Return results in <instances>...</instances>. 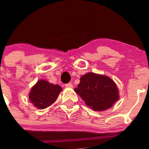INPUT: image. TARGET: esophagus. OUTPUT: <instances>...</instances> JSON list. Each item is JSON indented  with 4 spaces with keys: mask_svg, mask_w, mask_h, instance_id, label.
I'll return each instance as SVG.
<instances>
[{
    "mask_svg": "<svg viewBox=\"0 0 149 149\" xmlns=\"http://www.w3.org/2000/svg\"><path fill=\"white\" fill-rule=\"evenodd\" d=\"M65 87L69 88V89H71V88H73V84H72L71 83H68L67 84H65Z\"/></svg>",
    "mask_w": 149,
    "mask_h": 149,
    "instance_id": "esophagus-1",
    "label": "esophagus"
}]
</instances>
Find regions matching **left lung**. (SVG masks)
<instances>
[{
  "label": "left lung",
  "instance_id": "1",
  "mask_svg": "<svg viewBox=\"0 0 149 149\" xmlns=\"http://www.w3.org/2000/svg\"><path fill=\"white\" fill-rule=\"evenodd\" d=\"M74 91L87 106L95 111L109 109L119 99V89L113 80L92 72L81 77L80 83Z\"/></svg>",
  "mask_w": 149,
  "mask_h": 149
}]
</instances>
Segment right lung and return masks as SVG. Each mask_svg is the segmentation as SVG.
I'll return each instance as SVG.
<instances>
[{"label": "right lung", "mask_w": 149, "mask_h": 149, "mask_svg": "<svg viewBox=\"0 0 149 149\" xmlns=\"http://www.w3.org/2000/svg\"><path fill=\"white\" fill-rule=\"evenodd\" d=\"M63 89L57 84L41 79L36 82L29 92L30 102L38 109H44L52 105L58 97Z\"/></svg>", "instance_id": "add662e5"}]
</instances>
